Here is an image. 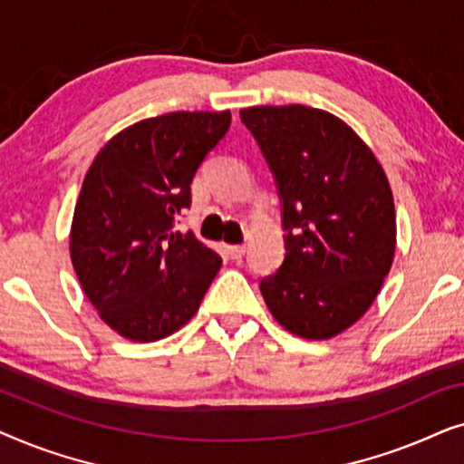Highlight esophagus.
I'll list each match as a JSON object with an SVG mask.
<instances>
[{
	"mask_svg": "<svg viewBox=\"0 0 464 464\" xmlns=\"http://www.w3.org/2000/svg\"><path fill=\"white\" fill-rule=\"evenodd\" d=\"M245 251H246L245 245H230V246H227V256H230V257L234 259V262H238V259H243Z\"/></svg>",
	"mask_w": 464,
	"mask_h": 464,
	"instance_id": "obj_1",
	"label": "esophagus"
}]
</instances>
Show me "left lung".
I'll use <instances>...</instances> for the list:
<instances>
[{"instance_id": "1", "label": "left lung", "mask_w": 464, "mask_h": 464, "mask_svg": "<svg viewBox=\"0 0 464 464\" xmlns=\"http://www.w3.org/2000/svg\"><path fill=\"white\" fill-rule=\"evenodd\" d=\"M283 200L285 262L259 283L287 332L329 340L363 316L391 272L397 218L386 173L334 113L306 105L240 110Z\"/></svg>"}]
</instances>
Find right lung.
<instances>
[{
    "label": "right lung",
    "instance_id": "1",
    "mask_svg": "<svg viewBox=\"0 0 464 464\" xmlns=\"http://www.w3.org/2000/svg\"><path fill=\"white\" fill-rule=\"evenodd\" d=\"M230 111H173L113 135L88 169L73 208L69 256L103 323L156 342L198 313L221 257L175 230L196 169L230 129Z\"/></svg>",
    "mask_w": 464,
    "mask_h": 464
}]
</instances>
